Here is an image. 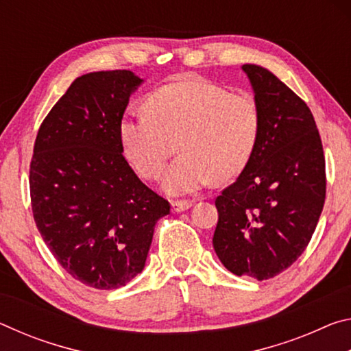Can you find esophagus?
<instances>
[{
    "instance_id": "1",
    "label": "esophagus",
    "mask_w": 351,
    "mask_h": 351,
    "mask_svg": "<svg viewBox=\"0 0 351 351\" xmlns=\"http://www.w3.org/2000/svg\"><path fill=\"white\" fill-rule=\"evenodd\" d=\"M190 207H192V203H190V201H171V209L175 212L189 210Z\"/></svg>"
}]
</instances>
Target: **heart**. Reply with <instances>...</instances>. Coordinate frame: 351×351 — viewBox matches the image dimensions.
<instances>
[{"instance_id": "obj_1", "label": "heart", "mask_w": 351, "mask_h": 351, "mask_svg": "<svg viewBox=\"0 0 351 351\" xmlns=\"http://www.w3.org/2000/svg\"><path fill=\"white\" fill-rule=\"evenodd\" d=\"M145 112L119 123L123 154L147 180H162L169 195L195 193L212 180L239 176L260 136V111L247 94H230L215 83L189 79L165 85L145 100Z\"/></svg>"}]
</instances>
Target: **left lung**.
Here are the masks:
<instances>
[{
	"mask_svg": "<svg viewBox=\"0 0 351 351\" xmlns=\"http://www.w3.org/2000/svg\"><path fill=\"white\" fill-rule=\"evenodd\" d=\"M260 111L246 169L217 197L213 249L235 276L266 280L310 243L325 203V158L310 108L258 64H243Z\"/></svg>",
	"mask_w": 351,
	"mask_h": 351,
	"instance_id": "8db88e82",
	"label": "left lung"
}]
</instances>
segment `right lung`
Returning <instances> with one entry per match:
<instances>
[{
	"label": "right lung",
	"mask_w": 351,
	"mask_h": 351,
	"mask_svg": "<svg viewBox=\"0 0 351 351\" xmlns=\"http://www.w3.org/2000/svg\"><path fill=\"white\" fill-rule=\"evenodd\" d=\"M142 82L127 69L77 77L35 139V224L68 274L91 288L117 289L142 272L154 226L170 213L122 156L119 123Z\"/></svg>",
	"instance_id": "obj_1"
}]
</instances>
